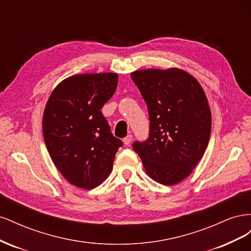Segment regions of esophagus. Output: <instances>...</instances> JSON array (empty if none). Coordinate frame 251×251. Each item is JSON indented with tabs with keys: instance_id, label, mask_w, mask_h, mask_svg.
<instances>
[{
	"instance_id": "obj_1",
	"label": "esophagus",
	"mask_w": 251,
	"mask_h": 251,
	"mask_svg": "<svg viewBox=\"0 0 251 251\" xmlns=\"http://www.w3.org/2000/svg\"><path fill=\"white\" fill-rule=\"evenodd\" d=\"M132 138H133V137H132V135H127L126 137H125V138H124V143L126 144V146H128V144L131 143Z\"/></svg>"
}]
</instances>
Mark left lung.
<instances>
[{
  "label": "left lung",
  "instance_id": "obj_1",
  "mask_svg": "<svg viewBox=\"0 0 251 251\" xmlns=\"http://www.w3.org/2000/svg\"><path fill=\"white\" fill-rule=\"evenodd\" d=\"M148 104L150 133L132 147L151 178L164 185L185 179L202 158L210 138L211 114L197 79L172 68L131 73Z\"/></svg>",
  "mask_w": 251,
  "mask_h": 251
}]
</instances>
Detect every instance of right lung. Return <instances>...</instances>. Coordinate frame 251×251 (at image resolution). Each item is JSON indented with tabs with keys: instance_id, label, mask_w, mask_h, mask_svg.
Segmentation results:
<instances>
[{
	"instance_id": "right-lung-1",
	"label": "right lung",
	"mask_w": 251,
	"mask_h": 251,
	"mask_svg": "<svg viewBox=\"0 0 251 251\" xmlns=\"http://www.w3.org/2000/svg\"><path fill=\"white\" fill-rule=\"evenodd\" d=\"M117 82L116 73L73 75L53 90L45 108L43 134L49 155L77 187L100 185L123 147L100 111L115 93Z\"/></svg>"
}]
</instances>
